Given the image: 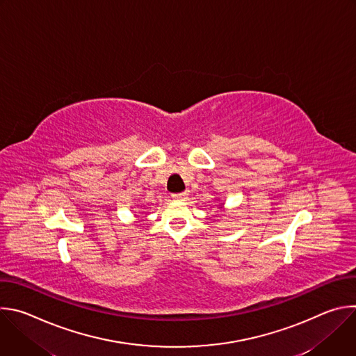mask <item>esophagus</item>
<instances>
[{
	"label": "esophagus",
	"instance_id": "obj_1",
	"mask_svg": "<svg viewBox=\"0 0 356 356\" xmlns=\"http://www.w3.org/2000/svg\"><path fill=\"white\" fill-rule=\"evenodd\" d=\"M176 201H186L188 198V194L184 191V193H176L172 195Z\"/></svg>",
	"mask_w": 356,
	"mask_h": 356
}]
</instances>
